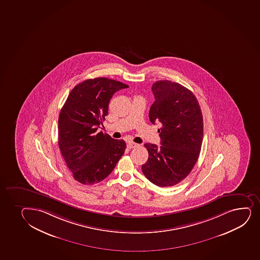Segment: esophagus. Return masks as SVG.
Segmentation results:
<instances>
[{"label": "esophagus", "mask_w": 260, "mask_h": 260, "mask_svg": "<svg viewBox=\"0 0 260 260\" xmlns=\"http://www.w3.org/2000/svg\"><path fill=\"white\" fill-rule=\"evenodd\" d=\"M127 147H128V149H134V148L139 147V144H137V143H132V142H128V143H127Z\"/></svg>", "instance_id": "esophagus-1"}]
</instances>
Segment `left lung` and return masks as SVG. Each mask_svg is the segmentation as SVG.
Wrapping results in <instances>:
<instances>
[{"instance_id":"obj_1","label":"left lung","mask_w":260,"mask_h":260,"mask_svg":"<svg viewBox=\"0 0 260 260\" xmlns=\"http://www.w3.org/2000/svg\"><path fill=\"white\" fill-rule=\"evenodd\" d=\"M155 102L149 109L153 124L160 123V145L145 143L149 158L143 175L159 187H171L189 175L198 160L203 140V117L191 90L170 80L152 85Z\"/></svg>"}]
</instances>
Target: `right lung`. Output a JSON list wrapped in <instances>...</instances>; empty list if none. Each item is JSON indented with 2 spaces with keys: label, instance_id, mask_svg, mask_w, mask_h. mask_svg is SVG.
Listing matches in <instances>:
<instances>
[{
  "label": "right lung",
  "instance_id": "1",
  "mask_svg": "<svg viewBox=\"0 0 260 260\" xmlns=\"http://www.w3.org/2000/svg\"><path fill=\"white\" fill-rule=\"evenodd\" d=\"M128 87L107 78L87 79L71 90L62 107L58 146L73 178L80 183L93 185L103 181L124 153V141L98 132V128L108 114L113 94Z\"/></svg>",
  "mask_w": 260,
  "mask_h": 260
}]
</instances>
